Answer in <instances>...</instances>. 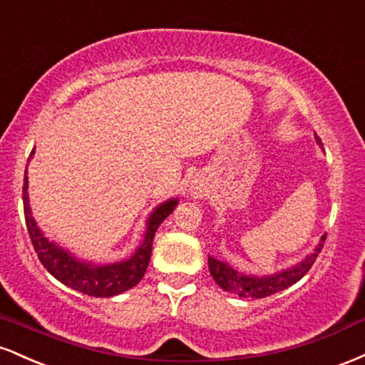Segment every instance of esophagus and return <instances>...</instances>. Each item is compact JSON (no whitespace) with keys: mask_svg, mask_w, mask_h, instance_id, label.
I'll use <instances>...</instances> for the list:
<instances>
[{"mask_svg":"<svg viewBox=\"0 0 365 365\" xmlns=\"http://www.w3.org/2000/svg\"><path fill=\"white\" fill-rule=\"evenodd\" d=\"M190 192L194 194V197H200V195H202V192H204V185H202V183H199V182H194L190 185Z\"/></svg>","mask_w":365,"mask_h":365,"instance_id":"esophagus-1","label":"esophagus"}]
</instances>
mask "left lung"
Here are the masks:
<instances>
[{
    "mask_svg": "<svg viewBox=\"0 0 365 365\" xmlns=\"http://www.w3.org/2000/svg\"><path fill=\"white\" fill-rule=\"evenodd\" d=\"M316 140L317 144L322 145L321 139L317 135ZM324 240L326 235H322L319 244L316 245V249H314L307 257L302 259L299 264H295V266L274 274L250 276L238 273V271L233 269L230 264L217 261L215 257H209V271H211V276L215 278V282L220 284L223 290L235 293V295L244 297V299H264V297H269L273 295V293H278L284 290V288L292 287L293 283H297L300 278H304V274L307 273L312 267V264L316 262L317 255H319L322 250Z\"/></svg>",
    "mask_w": 365,
    "mask_h": 365,
    "instance_id": "left-lung-1",
    "label": "left lung"
}]
</instances>
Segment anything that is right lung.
Masks as SVG:
<instances>
[{
  "mask_svg": "<svg viewBox=\"0 0 365 365\" xmlns=\"http://www.w3.org/2000/svg\"><path fill=\"white\" fill-rule=\"evenodd\" d=\"M34 154V150L31 153ZM29 158V159H31ZM29 178L25 173L24 178V212L25 225H27L29 235H31L32 245L37 252V257L43 262L46 269L51 273L58 282L73 290L86 293L91 297H113L130 290L140 282L148 269L150 261V250H153V240L156 235L158 226L173 212L178 199H170L150 212L148 220L145 235L135 254L127 261L113 262V264H92L86 261H78L68 250L61 249L54 242L48 240L39 226L36 225L32 217L31 206H29Z\"/></svg>",
  "mask_w": 365,
  "mask_h": 365,
  "instance_id": "right-lung-1",
  "label": "right lung"
}]
</instances>
